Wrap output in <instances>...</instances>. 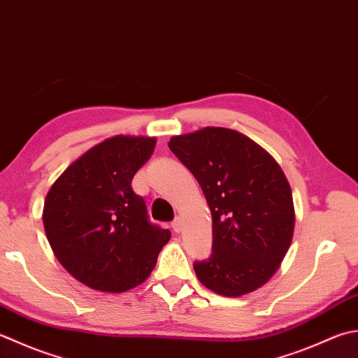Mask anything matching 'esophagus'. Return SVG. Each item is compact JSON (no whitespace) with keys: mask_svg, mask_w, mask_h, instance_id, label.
Wrapping results in <instances>:
<instances>
[{"mask_svg":"<svg viewBox=\"0 0 358 358\" xmlns=\"http://www.w3.org/2000/svg\"><path fill=\"white\" fill-rule=\"evenodd\" d=\"M172 229L175 231V233H180V229H181V219H180V217H175V220L172 222Z\"/></svg>","mask_w":358,"mask_h":358,"instance_id":"esophagus-1","label":"esophagus"}]
</instances>
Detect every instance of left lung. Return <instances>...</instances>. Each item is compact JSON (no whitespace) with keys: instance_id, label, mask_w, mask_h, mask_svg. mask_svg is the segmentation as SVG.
<instances>
[{"instance_id":"left-lung-1","label":"left lung","mask_w":358,"mask_h":358,"mask_svg":"<svg viewBox=\"0 0 358 358\" xmlns=\"http://www.w3.org/2000/svg\"><path fill=\"white\" fill-rule=\"evenodd\" d=\"M169 149L199 181L213 214V253L194 262L200 282L229 298L259 289L279 268L295 228L282 169L261 145L223 127L173 136Z\"/></svg>"}]
</instances>
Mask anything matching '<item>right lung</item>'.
<instances>
[{
	"label": "right lung",
	"instance_id": "right-lung-1",
	"mask_svg": "<svg viewBox=\"0 0 358 358\" xmlns=\"http://www.w3.org/2000/svg\"><path fill=\"white\" fill-rule=\"evenodd\" d=\"M155 138L113 136L76 159L49 189L43 225L68 273L91 289L127 292L155 268L171 231L153 225L131 180Z\"/></svg>",
	"mask_w": 358,
	"mask_h": 358
}]
</instances>
